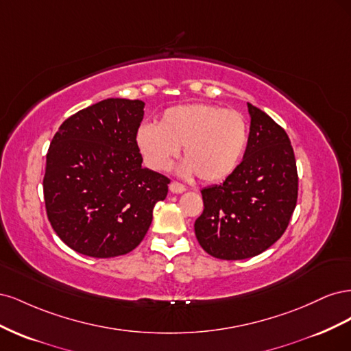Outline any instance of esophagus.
<instances>
[{
	"label": "esophagus",
	"mask_w": 351,
	"mask_h": 351,
	"mask_svg": "<svg viewBox=\"0 0 351 351\" xmlns=\"http://www.w3.org/2000/svg\"><path fill=\"white\" fill-rule=\"evenodd\" d=\"M169 192L174 193V195H178V193H183L186 192V186H183L182 183H177V182H171V184H169Z\"/></svg>",
	"instance_id": "1"
}]
</instances>
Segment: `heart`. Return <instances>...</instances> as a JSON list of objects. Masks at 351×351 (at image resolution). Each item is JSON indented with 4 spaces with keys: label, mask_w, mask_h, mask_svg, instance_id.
<instances>
[{
    "label": "heart",
    "mask_w": 351,
    "mask_h": 351,
    "mask_svg": "<svg viewBox=\"0 0 351 351\" xmlns=\"http://www.w3.org/2000/svg\"><path fill=\"white\" fill-rule=\"evenodd\" d=\"M249 142L244 115L209 104L177 105L164 111L155 124H142L136 134L137 149L147 167L162 171L183 146L180 165L184 176L197 174L215 183L234 173Z\"/></svg>",
    "instance_id": "obj_1"
}]
</instances>
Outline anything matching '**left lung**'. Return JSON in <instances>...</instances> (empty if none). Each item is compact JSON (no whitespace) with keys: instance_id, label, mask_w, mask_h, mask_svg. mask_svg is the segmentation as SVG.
Returning <instances> with one entry per match:
<instances>
[{"instance_id":"8db88e82","label":"left lung","mask_w":351,"mask_h":351,"mask_svg":"<svg viewBox=\"0 0 351 351\" xmlns=\"http://www.w3.org/2000/svg\"><path fill=\"white\" fill-rule=\"evenodd\" d=\"M246 152L224 183L202 189L204 212L195 234L217 259L253 258L271 247L289 227L299 177L289 136L268 114L247 104Z\"/></svg>"}]
</instances>
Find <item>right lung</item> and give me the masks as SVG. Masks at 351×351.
<instances>
[{"label": "right lung", "mask_w": 351, "mask_h": 351, "mask_svg": "<svg viewBox=\"0 0 351 351\" xmlns=\"http://www.w3.org/2000/svg\"><path fill=\"white\" fill-rule=\"evenodd\" d=\"M145 102L108 98L60 125L47 154L44 197L57 236L84 256L108 259L139 246L169 180L142 167L136 134Z\"/></svg>", "instance_id": "1"}]
</instances>
